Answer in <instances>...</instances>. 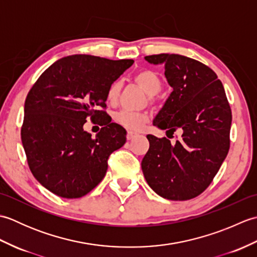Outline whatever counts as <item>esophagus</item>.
Here are the masks:
<instances>
[{
  "mask_svg": "<svg viewBox=\"0 0 257 257\" xmlns=\"http://www.w3.org/2000/svg\"><path fill=\"white\" fill-rule=\"evenodd\" d=\"M137 136H138L137 133L128 132V133H127V139H128V140H132V139H134L135 137H137Z\"/></svg>",
  "mask_w": 257,
  "mask_h": 257,
  "instance_id": "1",
  "label": "esophagus"
}]
</instances>
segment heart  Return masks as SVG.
<instances>
[{
  "mask_svg": "<svg viewBox=\"0 0 257 257\" xmlns=\"http://www.w3.org/2000/svg\"><path fill=\"white\" fill-rule=\"evenodd\" d=\"M135 81L146 91L147 95L150 96L151 100L154 99L152 96L157 95L162 87L159 75L150 69L140 70L139 73L135 75ZM120 90H121V83L113 81L107 90V100L110 103L116 102L118 100ZM147 120H148V116L143 112L120 110L114 113V121L129 130L140 129Z\"/></svg>",
  "mask_w": 257,
  "mask_h": 257,
  "instance_id": "obj_1",
  "label": "heart"
}]
</instances>
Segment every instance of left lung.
Segmentation results:
<instances>
[{"mask_svg":"<svg viewBox=\"0 0 257 257\" xmlns=\"http://www.w3.org/2000/svg\"><path fill=\"white\" fill-rule=\"evenodd\" d=\"M163 65L172 92L154 125L180 138L148 135L149 150L141 162L146 181L168 200L193 199L209 187L230 149L232 112L224 88L211 68L178 54L146 56Z\"/></svg>","mask_w":257,"mask_h":257,"instance_id":"left-lung-1","label":"left lung"}]
</instances>
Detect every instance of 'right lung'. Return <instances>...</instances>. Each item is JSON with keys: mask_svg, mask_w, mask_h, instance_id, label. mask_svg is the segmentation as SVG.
Listing matches in <instances>:
<instances>
[{"mask_svg": "<svg viewBox=\"0 0 257 257\" xmlns=\"http://www.w3.org/2000/svg\"><path fill=\"white\" fill-rule=\"evenodd\" d=\"M133 64L91 55L63 57L27 94L22 144L33 176L52 193L81 198L105 177L108 158L124 145L127 132L100 107H106L109 86ZM88 116L104 124L96 139L83 130Z\"/></svg>", "mask_w": 257, "mask_h": 257, "instance_id": "1", "label": "right lung"}]
</instances>
